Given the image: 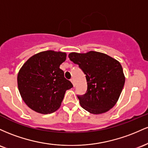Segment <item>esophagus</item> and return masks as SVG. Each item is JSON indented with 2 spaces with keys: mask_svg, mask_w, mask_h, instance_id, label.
<instances>
[{
  "mask_svg": "<svg viewBox=\"0 0 148 148\" xmlns=\"http://www.w3.org/2000/svg\"><path fill=\"white\" fill-rule=\"evenodd\" d=\"M71 82H72V84H73V87H75V82H74V79H73V78H71Z\"/></svg>",
  "mask_w": 148,
  "mask_h": 148,
  "instance_id": "esophagus-1",
  "label": "esophagus"
}]
</instances>
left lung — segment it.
Returning <instances> with one entry per match:
<instances>
[{"label":"left lung","mask_w":148,"mask_h":148,"mask_svg":"<svg viewBox=\"0 0 148 148\" xmlns=\"http://www.w3.org/2000/svg\"><path fill=\"white\" fill-rule=\"evenodd\" d=\"M69 57L86 75L87 92L77 96L80 106L94 114L110 110L118 101L125 82L120 63L104 53L94 51L71 52Z\"/></svg>","instance_id":"8db88e82"}]
</instances>
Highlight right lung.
I'll return each instance as SVG.
<instances>
[{"instance_id":"obj_1","label":"right lung","mask_w":148,"mask_h":148,"mask_svg":"<svg viewBox=\"0 0 148 148\" xmlns=\"http://www.w3.org/2000/svg\"><path fill=\"white\" fill-rule=\"evenodd\" d=\"M66 59V52L44 51L30 57L19 70L18 89L31 110L49 114L59 108L66 90L73 87L59 68Z\"/></svg>"}]
</instances>
